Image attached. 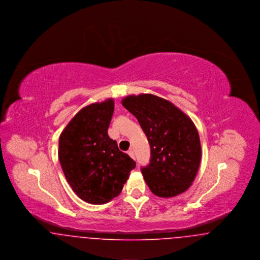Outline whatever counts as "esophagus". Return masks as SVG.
I'll return each mask as SVG.
<instances>
[{"instance_id": "1", "label": "esophagus", "mask_w": 260, "mask_h": 260, "mask_svg": "<svg viewBox=\"0 0 260 260\" xmlns=\"http://www.w3.org/2000/svg\"><path fill=\"white\" fill-rule=\"evenodd\" d=\"M127 154L129 155V157H131L132 159L136 160V155H135V152H134V150H129V151L127 152Z\"/></svg>"}]
</instances>
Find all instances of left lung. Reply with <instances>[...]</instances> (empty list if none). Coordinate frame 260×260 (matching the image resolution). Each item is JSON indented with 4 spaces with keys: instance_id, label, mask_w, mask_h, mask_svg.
Masks as SVG:
<instances>
[{
    "instance_id": "1",
    "label": "left lung",
    "mask_w": 260,
    "mask_h": 260,
    "mask_svg": "<svg viewBox=\"0 0 260 260\" xmlns=\"http://www.w3.org/2000/svg\"><path fill=\"white\" fill-rule=\"evenodd\" d=\"M147 136L151 157L141 173L153 194L179 195L191 186L202 156L198 131L192 120L172 102L153 94L122 100Z\"/></svg>"
}]
</instances>
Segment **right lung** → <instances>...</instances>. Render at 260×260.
I'll return each mask as SVG.
<instances>
[{"label": "right lung", "mask_w": 260, "mask_h": 260, "mask_svg": "<svg viewBox=\"0 0 260 260\" xmlns=\"http://www.w3.org/2000/svg\"><path fill=\"white\" fill-rule=\"evenodd\" d=\"M114 112L109 99L75 115L59 137L58 158L67 182L88 204L100 205L117 197L136 168L108 136Z\"/></svg>", "instance_id": "add662e5"}]
</instances>
